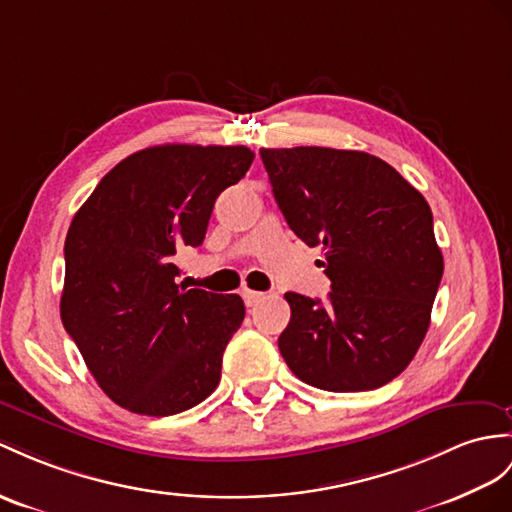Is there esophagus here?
I'll return each mask as SVG.
<instances>
[{
	"label": "esophagus",
	"instance_id": "esophagus-1",
	"mask_svg": "<svg viewBox=\"0 0 512 512\" xmlns=\"http://www.w3.org/2000/svg\"><path fill=\"white\" fill-rule=\"evenodd\" d=\"M241 295H243L247 306H256L260 299H265V293H258V291H252V289H243Z\"/></svg>",
	"mask_w": 512,
	"mask_h": 512
}]
</instances>
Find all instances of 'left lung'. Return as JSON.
Listing matches in <instances>:
<instances>
[{
	"mask_svg": "<svg viewBox=\"0 0 512 512\" xmlns=\"http://www.w3.org/2000/svg\"><path fill=\"white\" fill-rule=\"evenodd\" d=\"M289 228L323 247L328 302L286 293L278 347L323 391H371L415 358L443 276L432 210L389 162L332 147L260 149Z\"/></svg>",
	"mask_w": 512,
	"mask_h": 512,
	"instance_id": "8db88e82",
	"label": "left lung"
}]
</instances>
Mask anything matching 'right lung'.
Wrapping results in <instances>:
<instances>
[{"label": "right lung", "mask_w": 512, "mask_h": 512, "mask_svg": "<svg viewBox=\"0 0 512 512\" xmlns=\"http://www.w3.org/2000/svg\"><path fill=\"white\" fill-rule=\"evenodd\" d=\"M252 160L243 145L141 149L71 221L62 326L102 391L130 413L178 415L217 389L245 304L178 284L176 254L202 245L215 199Z\"/></svg>", "instance_id": "obj_1"}]
</instances>
